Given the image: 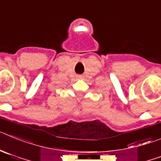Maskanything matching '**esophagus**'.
<instances>
[{
    "label": "esophagus",
    "mask_w": 161,
    "mask_h": 161,
    "mask_svg": "<svg viewBox=\"0 0 161 161\" xmlns=\"http://www.w3.org/2000/svg\"><path fill=\"white\" fill-rule=\"evenodd\" d=\"M79 77H81V76H79Z\"/></svg>",
    "instance_id": "obj_1"
}]
</instances>
